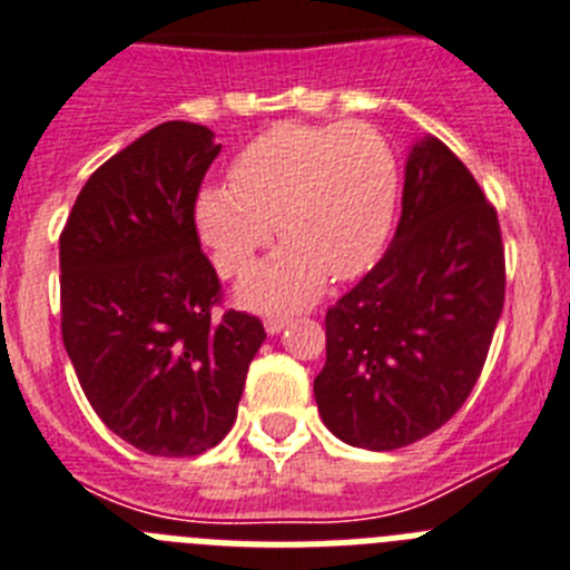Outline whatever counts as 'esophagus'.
<instances>
[{
    "label": "esophagus",
    "instance_id": "1",
    "mask_svg": "<svg viewBox=\"0 0 570 570\" xmlns=\"http://www.w3.org/2000/svg\"><path fill=\"white\" fill-rule=\"evenodd\" d=\"M264 326L269 335H278L281 330H286V326H289V318H284V315H269V318L264 321Z\"/></svg>",
    "mask_w": 570,
    "mask_h": 570
}]
</instances>
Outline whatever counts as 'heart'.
Instances as JSON below:
<instances>
[{
	"mask_svg": "<svg viewBox=\"0 0 570 570\" xmlns=\"http://www.w3.org/2000/svg\"><path fill=\"white\" fill-rule=\"evenodd\" d=\"M399 203L393 148L364 122H284L252 140L232 166V186L197 197V229L220 275L235 278L272 240L286 246L240 284L255 309H295L326 278H355L379 261Z\"/></svg>",
	"mask_w": 570,
	"mask_h": 570,
	"instance_id": "obj_1",
	"label": "heart"
}]
</instances>
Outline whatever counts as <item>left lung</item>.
<instances>
[{"label":"left lung","mask_w":570,"mask_h":570,"mask_svg":"<svg viewBox=\"0 0 570 570\" xmlns=\"http://www.w3.org/2000/svg\"><path fill=\"white\" fill-rule=\"evenodd\" d=\"M504 304L499 217L442 140L410 151L402 217L379 264L326 309L315 402L341 442L399 450L468 402Z\"/></svg>","instance_id":"obj_1"}]
</instances>
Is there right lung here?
Segmentation results:
<instances>
[{"label":"right lung","mask_w":570,"mask_h":570,"mask_svg":"<svg viewBox=\"0 0 570 570\" xmlns=\"http://www.w3.org/2000/svg\"><path fill=\"white\" fill-rule=\"evenodd\" d=\"M220 146L171 120L102 163L59 235L62 344L94 413L148 456H200L232 430L266 330L200 249L195 203Z\"/></svg>","instance_id":"right-lung-1"}]
</instances>
